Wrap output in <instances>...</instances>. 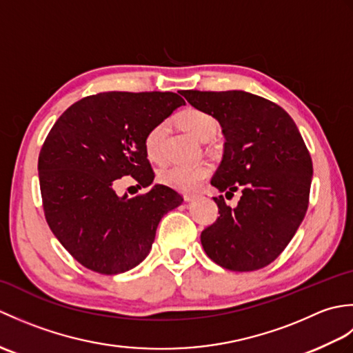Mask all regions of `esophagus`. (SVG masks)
Here are the masks:
<instances>
[{
	"instance_id": "esophagus-1",
	"label": "esophagus",
	"mask_w": 353,
	"mask_h": 353,
	"mask_svg": "<svg viewBox=\"0 0 353 353\" xmlns=\"http://www.w3.org/2000/svg\"><path fill=\"white\" fill-rule=\"evenodd\" d=\"M194 199H197V194H185V200L186 201H192Z\"/></svg>"
}]
</instances>
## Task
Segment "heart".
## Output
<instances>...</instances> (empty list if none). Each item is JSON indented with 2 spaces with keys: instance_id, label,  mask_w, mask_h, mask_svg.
<instances>
[{
  "instance_id": "obj_1",
  "label": "heart",
  "mask_w": 353,
  "mask_h": 353,
  "mask_svg": "<svg viewBox=\"0 0 353 353\" xmlns=\"http://www.w3.org/2000/svg\"><path fill=\"white\" fill-rule=\"evenodd\" d=\"M179 123L183 129L200 141L211 139L216 132L215 118L201 109L188 108L179 115ZM167 134V123L156 124L145 134L144 147L150 161L162 162L163 161V141ZM211 165L196 163V165H171V167L161 171L159 181L170 186L172 190L182 192L196 191L201 182L211 176Z\"/></svg>"
}]
</instances>
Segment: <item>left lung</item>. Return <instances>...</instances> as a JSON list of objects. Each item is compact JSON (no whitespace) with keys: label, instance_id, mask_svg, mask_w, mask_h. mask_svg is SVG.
I'll return each mask as SVG.
<instances>
[{"label":"left lung","instance_id":"obj_1","mask_svg":"<svg viewBox=\"0 0 353 353\" xmlns=\"http://www.w3.org/2000/svg\"><path fill=\"white\" fill-rule=\"evenodd\" d=\"M191 106L220 123L224 154L211 185L220 216L201 232L206 254L232 272H253L279 256L310 203L312 161L292 118L276 103L244 91H183Z\"/></svg>","mask_w":353,"mask_h":353}]
</instances>
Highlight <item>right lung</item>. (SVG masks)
Segmentation results:
<instances>
[{
  "label": "right lung",
  "instance_id": "1",
  "mask_svg": "<svg viewBox=\"0 0 353 353\" xmlns=\"http://www.w3.org/2000/svg\"><path fill=\"white\" fill-rule=\"evenodd\" d=\"M185 104L174 92H100L66 109L39 153L37 171L48 226L81 265L101 274L129 272L152 249L162 216L183 201L165 185L118 197V179L152 185L144 139Z\"/></svg>",
  "mask_w": 353,
  "mask_h": 353
}]
</instances>
